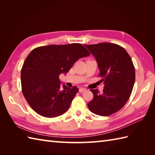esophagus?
<instances>
[{"label": "esophagus", "mask_w": 155, "mask_h": 155, "mask_svg": "<svg viewBox=\"0 0 155 155\" xmlns=\"http://www.w3.org/2000/svg\"><path fill=\"white\" fill-rule=\"evenodd\" d=\"M85 91H86V88H79L80 93H84Z\"/></svg>", "instance_id": "34e87169"}]
</instances>
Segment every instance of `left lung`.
Here are the masks:
<instances>
[{
  "mask_svg": "<svg viewBox=\"0 0 155 155\" xmlns=\"http://www.w3.org/2000/svg\"><path fill=\"white\" fill-rule=\"evenodd\" d=\"M96 58L100 69L98 76L104 84L100 93L91 89L93 100L88 104L95 114L107 117L120 110L129 99L135 81V70L129 54L117 44L101 42L85 45Z\"/></svg>",
  "mask_w": 155,
  "mask_h": 155,
  "instance_id": "1",
  "label": "left lung"
}]
</instances>
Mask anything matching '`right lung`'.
<instances>
[{"instance_id":"1","label":"right lung","mask_w":155,"mask_h":155,"mask_svg":"<svg viewBox=\"0 0 155 155\" xmlns=\"http://www.w3.org/2000/svg\"><path fill=\"white\" fill-rule=\"evenodd\" d=\"M90 54L79 43L43 46L30 52L21 69V87L25 99L36 113L52 118L67 111L78 88L65 84L62 87L59 75L67 73L76 61Z\"/></svg>"}]
</instances>
